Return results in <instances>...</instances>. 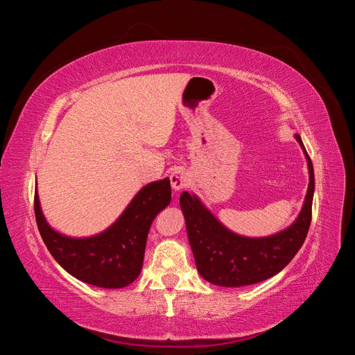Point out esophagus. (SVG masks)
Returning a JSON list of instances; mask_svg holds the SVG:
<instances>
[{
	"instance_id": "esophagus-1",
	"label": "esophagus",
	"mask_w": 355,
	"mask_h": 355,
	"mask_svg": "<svg viewBox=\"0 0 355 355\" xmlns=\"http://www.w3.org/2000/svg\"><path fill=\"white\" fill-rule=\"evenodd\" d=\"M170 184H171V188H173L175 191H180V189H184L185 187H188L189 176H188L185 170L178 168L170 175Z\"/></svg>"
}]
</instances>
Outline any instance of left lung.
<instances>
[{
  "instance_id": "1",
  "label": "left lung",
  "mask_w": 355,
  "mask_h": 355,
  "mask_svg": "<svg viewBox=\"0 0 355 355\" xmlns=\"http://www.w3.org/2000/svg\"><path fill=\"white\" fill-rule=\"evenodd\" d=\"M296 141L305 154L309 184L304 206L286 230L266 237H244L225 227L196 196L184 191L180 209L187 222L189 245L204 280L222 287L261 283L280 272L302 247L311 225L314 197V167L299 135Z\"/></svg>"
}]
</instances>
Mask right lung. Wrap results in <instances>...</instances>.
<instances>
[{
    "label": "right lung",
    "mask_w": 355,
    "mask_h": 355,
    "mask_svg": "<svg viewBox=\"0 0 355 355\" xmlns=\"http://www.w3.org/2000/svg\"><path fill=\"white\" fill-rule=\"evenodd\" d=\"M171 201L168 178L145 185L111 227L90 237H69L51 228L35 191V219L41 239L72 277L103 288L132 284L142 271L146 237L157 214Z\"/></svg>",
    "instance_id": "add662e5"
}]
</instances>
